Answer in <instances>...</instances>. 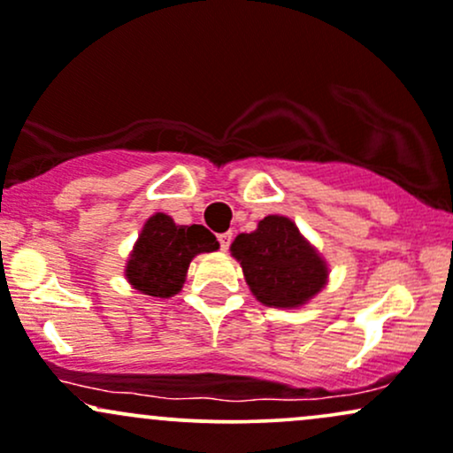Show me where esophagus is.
I'll return each instance as SVG.
<instances>
[{"label": "esophagus", "instance_id": "34e87169", "mask_svg": "<svg viewBox=\"0 0 453 453\" xmlns=\"http://www.w3.org/2000/svg\"><path fill=\"white\" fill-rule=\"evenodd\" d=\"M231 240H233L231 233H220V235H218V242H220V250H228V246H231Z\"/></svg>", "mask_w": 453, "mask_h": 453}]
</instances>
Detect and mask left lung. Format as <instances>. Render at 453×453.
<instances>
[{
	"label": "left lung",
	"mask_w": 453,
	"mask_h": 453,
	"mask_svg": "<svg viewBox=\"0 0 453 453\" xmlns=\"http://www.w3.org/2000/svg\"><path fill=\"white\" fill-rule=\"evenodd\" d=\"M231 254L254 297L267 308H302L327 287L329 265L323 254L280 213L258 220L252 233H240Z\"/></svg>",
	"instance_id": "obj_1"
}]
</instances>
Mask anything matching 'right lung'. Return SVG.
I'll return each instance as SVG.
<instances>
[{
	"mask_svg": "<svg viewBox=\"0 0 453 453\" xmlns=\"http://www.w3.org/2000/svg\"><path fill=\"white\" fill-rule=\"evenodd\" d=\"M218 248L216 235L203 225H175L171 216L156 211L132 246L124 276L134 291L169 299L184 287L192 258Z\"/></svg>",
	"mask_w": 453,
	"mask_h": 453,
	"instance_id": "add662e5",
	"label": "right lung"
}]
</instances>
